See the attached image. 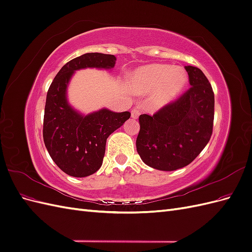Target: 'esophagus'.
Returning <instances> with one entry per match:
<instances>
[{"instance_id": "esophagus-1", "label": "esophagus", "mask_w": 252, "mask_h": 252, "mask_svg": "<svg viewBox=\"0 0 252 252\" xmlns=\"http://www.w3.org/2000/svg\"><path fill=\"white\" fill-rule=\"evenodd\" d=\"M139 116H140V110L136 109V108H133V109L131 110V117H132L133 119H138Z\"/></svg>"}]
</instances>
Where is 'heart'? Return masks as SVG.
<instances>
[{
	"label": "heart",
	"mask_w": 252,
	"mask_h": 252,
	"mask_svg": "<svg viewBox=\"0 0 252 252\" xmlns=\"http://www.w3.org/2000/svg\"><path fill=\"white\" fill-rule=\"evenodd\" d=\"M186 83V73L182 69L159 64L141 67L129 77V84L135 94L147 95L157 93L152 105L158 109L174 101L185 88Z\"/></svg>",
	"instance_id": "1"
}]
</instances>
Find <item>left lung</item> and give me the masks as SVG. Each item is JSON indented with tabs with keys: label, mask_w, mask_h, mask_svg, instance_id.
Instances as JSON below:
<instances>
[{
	"label": "left lung",
	"mask_w": 252,
	"mask_h": 252,
	"mask_svg": "<svg viewBox=\"0 0 252 252\" xmlns=\"http://www.w3.org/2000/svg\"><path fill=\"white\" fill-rule=\"evenodd\" d=\"M190 88L154 116L141 114L136 150L155 169L172 171L191 163L209 142L215 94L201 69L185 66Z\"/></svg>",
	"instance_id": "obj_1"
}]
</instances>
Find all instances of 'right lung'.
<instances>
[{"label": "right lung", "instance_id": "obj_1", "mask_svg": "<svg viewBox=\"0 0 252 252\" xmlns=\"http://www.w3.org/2000/svg\"><path fill=\"white\" fill-rule=\"evenodd\" d=\"M116 61L112 55L85 53L61 68L48 89L43 123L44 143L53 162L71 177H88L100 169L107 138L130 118V112L103 108L84 116L67 102L68 83L75 70L87 67L111 69Z\"/></svg>", "mask_w": 252, "mask_h": 252}]
</instances>
